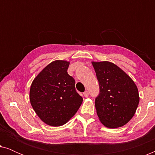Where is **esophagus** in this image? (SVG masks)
<instances>
[{"label": "esophagus", "mask_w": 155, "mask_h": 155, "mask_svg": "<svg viewBox=\"0 0 155 155\" xmlns=\"http://www.w3.org/2000/svg\"><path fill=\"white\" fill-rule=\"evenodd\" d=\"M83 94H84V97H87L89 96V92H88V91H85V92H84L83 93Z\"/></svg>", "instance_id": "esophagus-1"}]
</instances>
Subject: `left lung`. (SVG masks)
I'll return each instance as SVG.
<instances>
[{
  "label": "left lung",
  "mask_w": 155,
  "mask_h": 155,
  "mask_svg": "<svg viewBox=\"0 0 155 155\" xmlns=\"http://www.w3.org/2000/svg\"><path fill=\"white\" fill-rule=\"evenodd\" d=\"M99 84L95 99L99 119L107 128H117L130 121L140 97L134 81L118 65L109 61H92Z\"/></svg>",
  "instance_id": "1"
}]
</instances>
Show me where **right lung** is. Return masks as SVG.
I'll return each mask as SVG.
<instances>
[{"label": "right lung", "instance_id": "add662e5", "mask_svg": "<svg viewBox=\"0 0 155 155\" xmlns=\"http://www.w3.org/2000/svg\"><path fill=\"white\" fill-rule=\"evenodd\" d=\"M69 64L64 60L52 61L31 82V107L40 119L50 126L66 124L82 104V97L76 92L75 80L68 74Z\"/></svg>", "mask_w": 155, "mask_h": 155}]
</instances>
